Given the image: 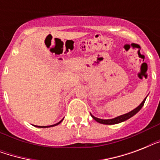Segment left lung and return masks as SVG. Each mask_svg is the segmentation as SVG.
Returning <instances> with one entry per match:
<instances>
[{"mask_svg": "<svg viewBox=\"0 0 160 160\" xmlns=\"http://www.w3.org/2000/svg\"><path fill=\"white\" fill-rule=\"evenodd\" d=\"M145 100H146V98H145V99H144V100L142 101V103L139 105V106L137 107V108H135L134 109H133L132 111L129 112V113H127V114H123V115H120V116L116 117V118H114V119H98V118H96V117H95V116H93L92 114H91V116H92V118L95 119V121L99 122V123H100V124H119V123H121V122L124 121V120H127V119H129V118H131L132 116H134L135 114H137V113H138V112H139V110L141 109L142 107H143L144 102H145Z\"/></svg>", "mask_w": 160, "mask_h": 160, "instance_id": "left-lung-1", "label": "left lung"}]
</instances>
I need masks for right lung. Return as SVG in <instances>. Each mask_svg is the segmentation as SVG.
Masks as SVG:
<instances>
[{
    "label": "right lung",
    "mask_w": 160,
    "mask_h": 160,
    "mask_svg": "<svg viewBox=\"0 0 160 160\" xmlns=\"http://www.w3.org/2000/svg\"><path fill=\"white\" fill-rule=\"evenodd\" d=\"M62 121V120H61ZM61 121H60L59 123H57V124H53V125H50V126H37V127H40V128H48V127H51V126H55V125H57V124H59L60 123H61Z\"/></svg>",
    "instance_id": "right-lung-1"
}]
</instances>
